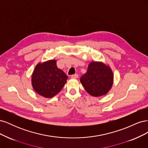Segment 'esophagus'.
<instances>
[{
	"label": "esophagus",
	"mask_w": 148,
	"mask_h": 148,
	"mask_svg": "<svg viewBox=\"0 0 148 148\" xmlns=\"http://www.w3.org/2000/svg\"><path fill=\"white\" fill-rule=\"evenodd\" d=\"M71 78H78V74H74L71 76Z\"/></svg>",
	"instance_id": "obj_1"
}]
</instances>
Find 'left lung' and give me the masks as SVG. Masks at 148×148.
Masks as SVG:
<instances>
[{
	"label": "left lung",
	"mask_w": 148,
	"mask_h": 148,
	"mask_svg": "<svg viewBox=\"0 0 148 148\" xmlns=\"http://www.w3.org/2000/svg\"><path fill=\"white\" fill-rule=\"evenodd\" d=\"M89 95L101 96L108 92L113 84V73L109 66L101 62H91L87 72L80 78Z\"/></svg>",
	"instance_id": "obj_1"
}]
</instances>
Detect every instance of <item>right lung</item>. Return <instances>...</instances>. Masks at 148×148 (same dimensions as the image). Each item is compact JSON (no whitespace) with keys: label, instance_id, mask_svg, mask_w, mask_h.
<instances>
[{"label":"right lung","instance_id":"add662e5","mask_svg":"<svg viewBox=\"0 0 148 148\" xmlns=\"http://www.w3.org/2000/svg\"><path fill=\"white\" fill-rule=\"evenodd\" d=\"M67 75L58 69L56 60H52L39 64L35 67L32 75V85L39 95L52 97L64 86Z\"/></svg>","mask_w":148,"mask_h":148}]
</instances>
